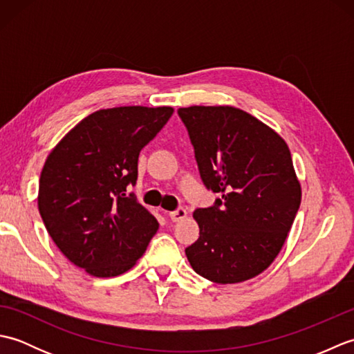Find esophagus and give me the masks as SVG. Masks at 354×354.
<instances>
[{
    "label": "esophagus",
    "mask_w": 354,
    "mask_h": 354,
    "mask_svg": "<svg viewBox=\"0 0 354 354\" xmlns=\"http://www.w3.org/2000/svg\"><path fill=\"white\" fill-rule=\"evenodd\" d=\"M169 217L171 219V222H181L187 217V209L183 208V207H179L178 209H175V212H170Z\"/></svg>",
    "instance_id": "34e87169"
}]
</instances>
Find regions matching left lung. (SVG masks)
<instances>
[{"mask_svg": "<svg viewBox=\"0 0 354 354\" xmlns=\"http://www.w3.org/2000/svg\"><path fill=\"white\" fill-rule=\"evenodd\" d=\"M202 183L219 193L194 209L199 239L185 248L194 272L219 284L246 281L275 260L301 204L286 141L232 106L179 108Z\"/></svg>", "mask_w": 354, "mask_h": 354, "instance_id": "obj_1", "label": "left lung"}]
</instances>
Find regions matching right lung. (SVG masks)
Listing matches in <instances>:
<instances>
[{
  "label": "right lung",
  "mask_w": 354,
  "mask_h": 354,
  "mask_svg": "<svg viewBox=\"0 0 354 354\" xmlns=\"http://www.w3.org/2000/svg\"><path fill=\"white\" fill-rule=\"evenodd\" d=\"M173 114L170 106H120L85 117L51 150L37 207L61 252L93 277H117L145 254L160 223L126 193L141 149Z\"/></svg>",
  "instance_id": "obj_1"
}]
</instances>
